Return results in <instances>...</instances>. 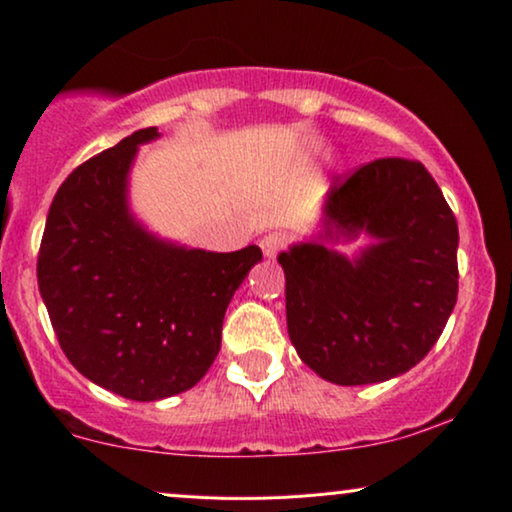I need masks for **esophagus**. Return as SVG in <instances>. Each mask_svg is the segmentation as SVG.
I'll return each instance as SVG.
<instances>
[{
	"instance_id": "1",
	"label": "esophagus",
	"mask_w": 512,
	"mask_h": 512,
	"mask_svg": "<svg viewBox=\"0 0 512 512\" xmlns=\"http://www.w3.org/2000/svg\"><path fill=\"white\" fill-rule=\"evenodd\" d=\"M288 243V236L281 234V231H271V234H267L260 241V248L264 252V257H274L276 252H281L283 248H286Z\"/></svg>"
}]
</instances>
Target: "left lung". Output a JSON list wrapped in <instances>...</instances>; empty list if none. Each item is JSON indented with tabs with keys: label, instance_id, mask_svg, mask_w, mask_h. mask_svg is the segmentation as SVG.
<instances>
[{
	"label": "left lung",
	"instance_id": "8db88e82",
	"mask_svg": "<svg viewBox=\"0 0 512 512\" xmlns=\"http://www.w3.org/2000/svg\"><path fill=\"white\" fill-rule=\"evenodd\" d=\"M361 233L374 243L352 261L327 245ZM456 250L454 212L418 160L380 158L335 179L319 241L278 255L300 359L335 385L385 383L409 371L454 312Z\"/></svg>",
	"mask_w": 512,
	"mask_h": 512
}]
</instances>
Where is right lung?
<instances>
[{
	"label": "right lung",
	"mask_w": 512,
	"mask_h": 512,
	"mask_svg": "<svg viewBox=\"0 0 512 512\" xmlns=\"http://www.w3.org/2000/svg\"><path fill=\"white\" fill-rule=\"evenodd\" d=\"M146 127L75 167L56 191L37 257V283L70 364L125 399L191 390L222 345L231 297L262 260L257 245L208 252L146 231L127 181Z\"/></svg>",
	"instance_id": "obj_1"
}]
</instances>
